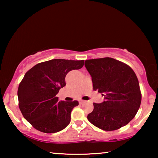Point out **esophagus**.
Masks as SVG:
<instances>
[{"mask_svg": "<svg viewBox=\"0 0 158 158\" xmlns=\"http://www.w3.org/2000/svg\"><path fill=\"white\" fill-rule=\"evenodd\" d=\"M85 101L83 100V99H80V100H79V103H85Z\"/></svg>", "mask_w": 158, "mask_h": 158, "instance_id": "esophagus-1", "label": "esophagus"}]
</instances>
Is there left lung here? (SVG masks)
<instances>
[{"label": "left lung", "mask_w": 158, "mask_h": 158, "mask_svg": "<svg viewBox=\"0 0 158 158\" xmlns=\"http://www.w3.org/2000/svg\"><path fill=\"white\" fill-rule=\"evenodd\" d=\"M85 66L92 77L93 89L101 93L105 99L101 103H94L88 121L105 131L127 125L141 104V90L135 73L128 64L111 57L85 60Z\"/></svg>", "instance_id": "left-lung-1"}]
</instances>
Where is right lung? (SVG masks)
<instances>
[{
    "mask_svg": "<svg viewBox=\"0 0 158 158\" xmlns=\"http://www.w3.org/2000/svg\"><path fill=\"white\" fill-rule=\"evenodd\" d=\"M83 64L84 60L55 59L36 64L26 73L17 93L19 106L34 129L55 133L70 124L71 111L79 103L59 101L56 95L66 85V75Z\"/></svg>",
    "mask_w": 158,
    "mask_h": 158,
    "instance_id": "1",
    "label": "right lung"
}]
</instances>
